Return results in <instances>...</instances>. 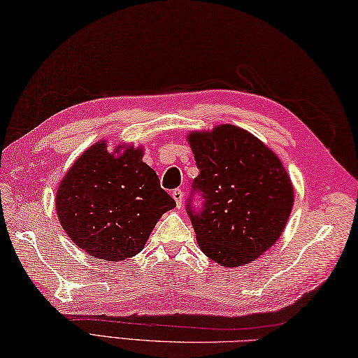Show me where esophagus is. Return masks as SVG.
<instances>
[{"mask_svg":"<svg viewBox=\"0 0 358 358\" xmlns=\"http://www.w3.org/2000/svg\"><path fill=\"white\" fill-rule=\"evenodd\" d=\"M172 196L175 203H177V206L181 208V203H183V191H181V189H173Z\"/></svg>","mask_w":358,"mask_h":358,"instance_id":"1","label":"esophagus"}]
</instances>
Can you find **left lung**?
Listing matches in <instances>:
<instances>
[{"label": "left lung", "instance_id": "1", "mask_svg": "<svg viewBox=\"0 0 358 358\" xmlns=\"http://www.w3.org/2000/svg\"><path fill=\"white\" fill-rule=\"evenodd\" d=\"M206 203L187 204L201 252L224 268L255 262L275 245L291 215L294 186L273 150L234 124L187 134Z\"/></svg>", "mask_w": 358, "mask_h": 358}]
</instances>
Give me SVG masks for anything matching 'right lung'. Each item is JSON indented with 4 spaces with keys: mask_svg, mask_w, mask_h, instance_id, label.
<instances>
[{
    "mask_svg": "<svg viewBox=\"0 0 358 358\" xmlns=\"http://www.w3.org/2000/svg\"><path fill=\"white\" fill-rule=\"evenodd\" d=\"M96 141L59 181L55 209L75 245L94 258L121 262L141 252L164 212L177 204L132 143L112 150Z\"/></svg>",
    "mask_w": 358,
    "mask_h": 358,
    "instance_id": "right-lung-1",
    "label": "right lung"
}]
</instances>
